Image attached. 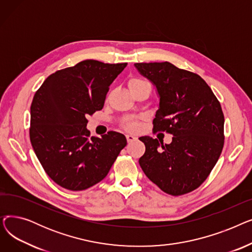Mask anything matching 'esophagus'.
<instances>
[{"label":"esophagus","instance_id":"esophagus-1","mask_svg":"<svg viewBox=\"0 0 252 252\" xmlns=\"http://www.w3.org/2000/svg\"><path fill=\"white\" fill-rule=\"evenodd\" d=\"M136 139H137V138H136L135 136H133V135H126V140H127V143H131V142H134Z\"/></svg>","mask_w":252,"mask_h":252}]
</instances>
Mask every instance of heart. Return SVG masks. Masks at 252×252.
Wrapping results in <instances>:
<instances>
[{
    "label": "heart",
    "mask_w": 252,
    "mask_h": 252,
    "mask_svg": "<svg viewBox=\"0 0 252 252\" xmlns=\"http://www.w3.org/2000/svg\"><path fill=\"white\" fill-rule=\"evenodd\" d=\"M147 84H148L147 82L143 81V79H141L139 77H131L128 81V88L130 91H134V90H136L144 85H147ZM137 126H138V125L136 122H128L125 125V127L128 130H135L137 128Z\"/></svg>",
    "instance_id": "obj_1"
}]
</instances>
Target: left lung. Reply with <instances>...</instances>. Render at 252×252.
<instances>
[{
    "mask_svg": "<svg viewBox=\"0 0 252 252\" xmlns=\"http://www.w3.org/2000/svg\"><path fill=\"white\" fill-rule=\"evenodd\" d=\"M156 87L159 108L154 131L173 135L170 144L141 137L145 144L140 166L163 192L180 196L207 179L223 147L224 117L214 92L198 74L169 62L135 63Z\"/></svg>",
    "mask_w": 252,
    "mask_h": 252,
    "instance_id": "left-lung-1",
    "label": "left lung"
}]
</instances>
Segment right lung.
Here are the masks:
<instances>
[{
  "instance_id": "1",
  "label": "right lung",
  "mask_w": 252,
  "mask_h": 252,
  "mask_svg": "<svg viewBox=\"0 0 252 252\" xmlns=\"http://www.w3.org/2000/svg\"><path fill=\"white\" fill-rule=\"evenodd\" d=\"M127 63L85 60L49 75L31 106L30 138L46 174L71 191L102 181L126 145L123 134L90 137L89 115L103 108L109 86Z\"/></svg>"
}]
</instances>
